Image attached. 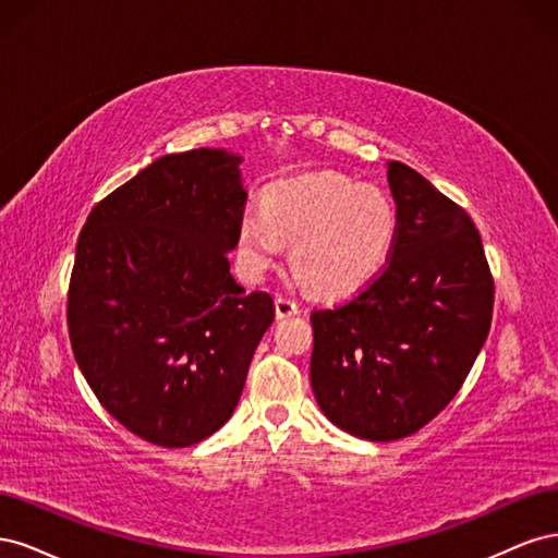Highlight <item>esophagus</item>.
Here are the masks:
<instances>
[{
    "instance_id": "esophagus-1",
    "label": "esophagus",
    "mask_w": 558,
    "mask_h": 558,
    "mask_svg": "<svg viewBox=\"0 0 558 558\" xmlns=\"http://www.w3.org/2000/svg\"><path fill=\"white\" fill-rule=\"evenodd\" d=\"M275 307H277V316L279 318H289V316H295L300 312L298 302L291 300V298H286V295H277Z\"/></svg>"
}]
</instances>
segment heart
I'll return each instance as SVG.
<instances>
[{
  "label": "heart",
  "mask_w": 558,
  "mask_h": 558,
  "mask_svg": "<svg viewBox=\"0 0 558 558\" xmlns=\"http://www.w3.org/2000/svg\"><path fill=\"white\" fill-rule=\"evenodd\" d=\"M398 238L393 199L377 185L320 172L275 183L238 228L242 272L260 281L293 242L298 277L320 298H347L373 281Z\"/></svg>",
  "instance_id": "heart-1"
}]
</instances>
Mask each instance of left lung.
Masks as SVG:
<instances>
[{
	"mask_svg": "<svg viewBox=\"0 0 558 558\" xmlns=\"http://www.w3.org/2000/svg\"><path fill=\"white\" fill-rule=\"evenodd\" d=\"M391 258L342 305L312 312L314 398L337 428L391 442L459 393L494 314V277L463 207L412 167L388 162Z\"/></svg>",
	"mask_w": 558,
	"mask_h": 558,
	"instance_id": "1",
	"label": "left lung"
}]
</instances>
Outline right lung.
Segmentation results:
<instances>
[{"label": "right lung", "instance_id": "right-lung-1", "mask_svg": "<svg viewBox=\"0 0 558 558\" xmlns=\"http://www.w3.org/2000/svg\"><path fill=\"white\" fill-rule=\"evenodd\" d=\"M242 158L162 156L93 207L66 293L74 359L102 408L158 447H191L238 408L275 300L230 275Z\"/></svg>", "mask_w": 558, "mask_h": 558}]
</instances>
